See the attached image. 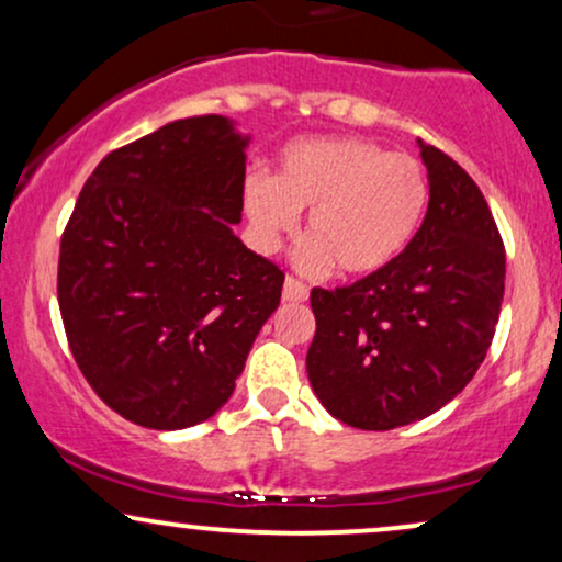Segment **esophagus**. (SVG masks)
Segmentation results:
<instances>
[{
	"instance_id": "esophagus-1",
	"label": "esophagus",
	"mask_w": 562,
	"mask_h": 562,
	"mask_svg": "<svg viewBox=\"0 0 562 562\" xmlns=\"http://www.w3.org/2000/svg\"><path fill=\"white\" fill-rule=\"evenodd\" d=\"M308 299V288L303 285L301 280H295V277H285V285H282V301L288 303H301Z\"/></svg>"
}]
</instances>
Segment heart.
Listing matches in <instances>:
<instances>
[{"mask_svg": "<svg viewBox=\"0 0 562 562\" xmlns=\"http://www.w3.org/2000/svg\"><path fill=\"white\" fill-rule=\"evenodd\" d=\"M420 160L370 139L322 137L290 142L274 179L250 173L243 209L256 248L272 254L308 209V237L295 263L306 274L367 277L389 269L409 248L428 211Z\"/></svg>", "mask_w": 562, "mask_h": 562, "instance_id": "obj_1", "label": "heart"}]
</instances>
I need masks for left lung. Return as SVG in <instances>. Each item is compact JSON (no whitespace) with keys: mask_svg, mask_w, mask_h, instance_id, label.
Here are the masks:
<instances>
[{"mask_svg":"<svg viewBox=\"0 0 562 562\" xmlns=\"http://www.w3.org/2000/svg\"><path fill=\"white\" fill-rule=\"evenodd\" d=\"M417 147L430 200L409 248L353 285L312 290L308 383L351 428H402L449 404L499 322L505 245L486 198L447 153Z\"/></svg>","mask_w":562,"mask_h":562,"instance_id":"8db88e82","label":"left lung"}]
</instances>
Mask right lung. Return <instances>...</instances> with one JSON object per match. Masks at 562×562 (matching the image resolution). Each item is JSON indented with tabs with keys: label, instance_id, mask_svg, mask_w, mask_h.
<instances>
[{
	"label": "right lung",
	"instance_id": "1",
	"mask_svg": "<svg viewBox=\"0 0 562 562\" xmlns=\"http://www.w3.org/2000/svg\"><path fill=\"white\" fill-rule=\"evenodd\" d=\"M250 137L224 115L160 126L100 160L60 240L76 364L126 420L214 417L280 306L285 274L235 235Z\"/></svg>",
	"mask_w": 562,
	"mask_h": 562
}]
</instances>
